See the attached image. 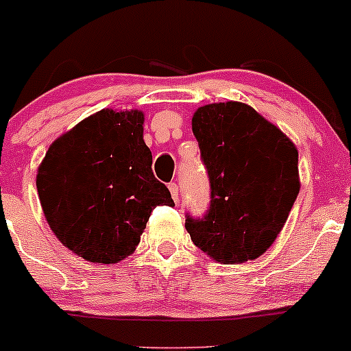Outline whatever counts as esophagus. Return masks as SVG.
I'll return each mask as SVG.
<instances>
[{
  "instance_id": "obj_1",
  "label": "esophagus",
  "mask_w": 351,
  "mask_h": 351,
  "mask_svg": "<svg viewBox=\"0 0 351 351\" xmlns=\"http://www.w3.org/2000/svg\"><path fill=\"white\" fill-rule=\"evenodd\" d=\"M168 190H169V193H171V198L175 199V203H178V198H180L178 184H176V183H169L168 184Z\"/></svg>"
}]
</instances>
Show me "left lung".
Returning <instances> with one entry per match:
<instances>
[{
	"label": "left lung",
	"instance_id": "8db88e82",
	"mask_svg": "<svg viewBox=\"0 0 351 351\" xmlns=\"http://www.w3.org/2000/svg\"><path fill=\"white\" fill-rule=\"evenodd\" d=\"M191 130L210 176L211 202L206 217H186L184 228L218 263L255 260L275 243L298 196V149L240 101L198 108Z\"/></svg>",
	"mask_w": 351,
	"mask_h": 351
}]
</instances>
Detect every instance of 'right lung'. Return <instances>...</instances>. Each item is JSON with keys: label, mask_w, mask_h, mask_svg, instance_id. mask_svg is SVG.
<instances>
[{"label": "right lung", "mask_w": 351, "mask_h": 351, "mask_svg": "<svg viewBox=\"0 0 351 351\" xmlns=\"http://www.w3.org/2000/svg\"><path fill=\"white\" fill-rule=\"evenodd\" d=\"M140 110L98 111L53 141L36 188L51 232L91 263L134 253L153 208L175 206L153 175Z\"/></svg>", "instance_id": "right-lung-1"}]
</instances>
